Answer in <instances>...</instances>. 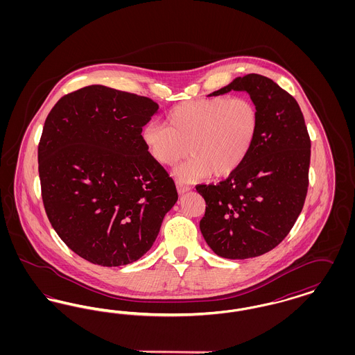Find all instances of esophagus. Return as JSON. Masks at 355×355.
I'll use <instances>...</instances> for the list:
<instances>
[{
    "instance_id": "obj_1",
    "label": "esophagus",
    "mask_w": 355,
    "mask_h": 355,
    "mask_svg": "<svg viewBox=\"0 0 355 355\" xmlns=\"http://www.w3.org/2000/svg\"><path fill=\"white\" fill-rule=\"evenodd\" d=\"M177 190L180 194H185L190 190V186L185 185L184 182H177Z\"/></svg>"
}]
</instances>
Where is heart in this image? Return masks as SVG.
Returning <instances> with one entry per match:
<instances>
[{
    "label": "heart",
    "mask_w": 355,
    "mask_h": 355,
    "mask_svg": "<svg viewBox=\"0 0 355 355\" xmlns=\"http://www.w3.org/2000/svg\"><path fill=\"white\" fill-rule=\"evenodd\" d=\"M258 128L259 113L250 98H201L175 106L166 123H146L142 141L161 165H173L190 153L175 170L190 182L210 173L222 177L238 169L253 148Z\"/></svg>",
    "instance_id": "b5f03b06"
}]
</instances>
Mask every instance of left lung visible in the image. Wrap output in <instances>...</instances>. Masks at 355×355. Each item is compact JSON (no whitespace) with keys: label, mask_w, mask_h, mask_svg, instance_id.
Wrapping results in <instances>:
<instances>
[{"label":"left lung","mask_w":355,"mask_h":355,"mask_svg":"<svg viewBox=\"0 0 355 355\" xmlns=\"http://www.w3.org/2000/svg\"><path fill=\"white\" fill-rule=\"evenodd\" d=\"M232 90L250 96L259 128L238 169L217 185L197 186L206 202L200 229L217 255L245 259L279 245L301 214L311 145L298 102L272 80L252 73L209 96Z\"/></svg>","instance_id":"1"}]
</instances>
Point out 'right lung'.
I'll return each mask as SVG.
<instances>
[{"label":"right lung","instance_id":"1","mask_svg":"<svg viewBox=\"0 0 355 355\" xmlns=\"http://www.w3.org/2000/svg\"><path fill=\"white\" fill-rule=\"evenodd\" d=\"M158 107L89 85L64 96L45 121L38 146L45 211L69 249L94 265L123 266L148 253L178 200L141 135Z\"/></svg>","mask_w":355,"mask_h":355}]
</instances>
